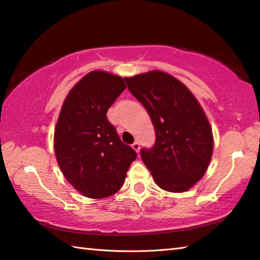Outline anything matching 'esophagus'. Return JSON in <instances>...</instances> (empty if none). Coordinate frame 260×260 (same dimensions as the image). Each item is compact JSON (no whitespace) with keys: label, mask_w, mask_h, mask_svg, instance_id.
Instances as JSON below:
<instances>
[{"label":"esophagus","mask_w":260,"mask_h":260,"mask_svg":"<svg viewBox=\"0 0 260 260\" xmlns=\"http://www.w3.org/2000/svg\"><path fill=\"white\" fill-rule=\"evenodd\" d=\"M132 148H133V149L136 151V152H139L140 149H141L140 143H139V142H134L133 144H132Z\"/></svg>","instance_id":"1"}]
</instances>
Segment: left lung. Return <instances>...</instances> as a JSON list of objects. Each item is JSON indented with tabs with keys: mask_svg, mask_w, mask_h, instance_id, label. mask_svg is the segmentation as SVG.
Returning <instances> with one entry per match:
<instances>
[{
	"mask_svg": "<svg viewBox=\"0 0 260 260\" xmlns=\"http://www.w3.org/2000/svg\"><path fill=\"white\" fill-rule=\"evenodd\" d=\"M125 81L154 126V145L141 150L144 165L162 190L187 191L205 175L214 148L201 106L185 85L167 73L153 70Z\"/></svg>",
	"mask_w": 260,
	"mask_h": 260,
	"instance_id": "1",
	"label": "left lung"
}]
</instances>
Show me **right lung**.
<instances>
[{"mask_svg": "<svg viewBox=\"0 0 260 260\" xmlns=\"http://www.w3.org/2000/svg\"><path fill=\"white\" fill-rule=\"evenodd\" d=\"M126 88L106 72L84 76L66 98L54 131V151L66 179L83 196L107 198L120 190L138 157L121 142L107 111Z\"/></svg>", "mask_w": 260, "mask_h": 260, "instance_id": "1", "label": "right lung"}]
</instances>
